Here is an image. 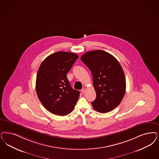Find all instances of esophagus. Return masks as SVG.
<instances>
[{
	"label": "esophagus",
	"instance_id": "esophagus-1",
	"mask_svg": "<svg viewBox=\"0 0 159 159\" xmlns=\"http://www.w3.org/2000/svg\"><path fill=\"white\" fill-rule=\"evenodd\" d=\"M81 91H82V93H84V92H86V89L85 88H83L81 90Z\"/></svg>",
	"mask_w": 159,
	"mask_h": 159
}]
</instances>
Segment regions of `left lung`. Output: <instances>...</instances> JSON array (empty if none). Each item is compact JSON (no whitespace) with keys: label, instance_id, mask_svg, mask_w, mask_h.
<instances>
[{"label":"left lung","instance_id":"left-lung-1","mask_svg":"<svg viewBox=\"0 0 159 159\" xmlns=\"http://www.w3.org/2000/svg\"><path fill=\"white\" fill-rule=\"evenodd\" d=\"M81 60L90 70L96 93L92 102L100 113H107L120 103L126 92V79L120 64L115 57L101 50L89 51Z\"/></svg>","mask_w":159,"mask_h":159}]
</instances>
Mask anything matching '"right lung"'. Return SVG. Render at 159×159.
Instances as JSON below:
<instances>
[{
	"instance_id": "1",
	"label": "right lung",
	"mask_w": 159,
	"mask_h": 159,
	"mask_svg": "<svg viewBox=\"0 0 159 159\" xmlns=\"http://www.w3.org/2000/svg\"><path fill=\"white\" fill-rule=\"evenodd\" d=\"M79 56L67 52H57L48 56L39 68L36 90L44 107L56 115L70 113L80 92L71 88L66 74Z\"/></svg>"
}]
</instances>
